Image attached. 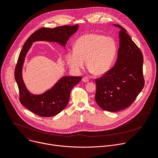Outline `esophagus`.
Returning a JSON list of instances; mask_svg holds the SVG:
<instances>
[{"mask_svg":"<svg viewBox=\"0 0 158 158\" xmlns=\"http://www.w3.org/2000/svg\"><path fill=\"white\" fill-rule=\"evenodd\" d=\"M89 79L87 77H82V81H83V82H89Z\"/></svg>","mask_w":158,"mask_h":158,"instance_id":"esophagus-1","label":"esophagus"}]
</instances>
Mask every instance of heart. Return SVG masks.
<instances>
[{
	"label": "heart",
	"instance_id": "heart-1",
	"mask_svg": "<svg viewBox=\"0 0 158 158\" xmlns=\"http://www.w3.org/2000/svg\"><path fill=\"white\" fill-rule=\"evenodd\" d=\"M74 49L66 55L70 68L80 71L85 61L90 69L97 76L106 74L112 68L117 52V44L114 38L97 33H87L79 38Z\"/></svg>",
	"mask_w": 158,
	"mask_h": 158
}]
</instances>
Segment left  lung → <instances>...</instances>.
Returning a JSON list of instances; mask_svg holds the SVG:
<instances>
[{"label": "left lung", "mask_w": 158, "mask_h": 158, "mask_svg": "<svg viewBox=\"0 0 158 158\" xmlns=\"http://www.w3.org/2000/svg\"><path fill=\"white\" fill-rule=\"evenodd\" d=\"M120 47L114 66L95 79V100L104 110L118 112L132 104L144 85L143 56L127 31L120 25Z\"/></svg>", "instance_id": "8db88e82"}]
</instances>
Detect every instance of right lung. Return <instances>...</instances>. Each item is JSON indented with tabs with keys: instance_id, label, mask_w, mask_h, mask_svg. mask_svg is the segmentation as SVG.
I'll list each match as a JSON object with an SVG mask.
<instances>
[{
	"instance_id": "add662e5",
	"label": "right lung",
	"mask_w": 158,
	"mask_h": 158,
	"mask_svg": "<svg viewBox=\"0 0 158 158\" xmlns=\"http://www.w3.org/2000/svg\"><path fill=\"white\" fill-rule=\"evenodd\" d=\"M79 25H64L54 28H41L32 33L23 44L15 69V79L19 90L20 103L31 112L43 117H50L60 113L68 105L73 87L77 84L82 77L64 76L50 90L40 95L29 92L23 82L22 71L25 58L32 43L37 41H55L65 45L78 29Z\"/></svg>"
}]
</instances>
